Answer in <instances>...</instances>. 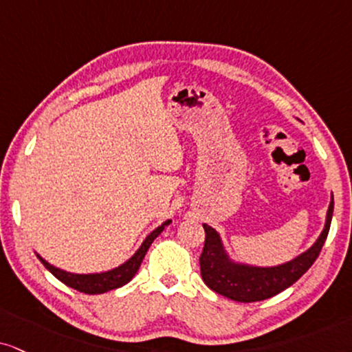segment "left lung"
<instances>
[{
	"mask_svg": "<svg viewBox=\"0 0 352 352\" xmlns=\"http://www.w3.org/2000/svg\"><path fill=\"white\" fill-rule=\"evenodd\" d=\"M333 207L335 202L331 196L324 227L314 245L296 258L276 266H256V264L236 261L225 250L220 233L210 225L204 223L206 243L199 259L204 282L214 292L235 302H259L277 296L300 279L318 258L331 225Z\"/></svg>",
	"mask_w": 352,
	"mask_h": 352,
	"instance_id": "8db88e82",
	"label": "left lung"
}]
</instances>
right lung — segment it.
<instances>
[{
	"instance_id": "obj_1",
	"label": "right lung",
	"mask_w": 352,
	"mask_h": 352,
	"mask_svg": "<svg viewBox=\"0 0 352 352\" xmlns=\"http://www.w3.org/2000/svg\"><path fill=\"white\" fill-rule=\"evenodd\" d=\"M169 223H171V220H166V222H163L160 227H156L153 232H151L150 235L143 240L140 248H138L135 253L130 256L127 261L120 264V266L109 269V271L91 272V274H75V272H68V271H63V269H60V267H55L54 264L45 261L41 254L38 253H36V254H37V258L42 261L43 266L49 269V271L56 277V279L62 280L65 285H68V287L80 290V292L89 294V296H94V294H104V292H109V290H112V289L122 287V285H125L127 282L132 280V277L137 274L138 267H140V264L143 261V258H145L150 245L153 243L155 238L163 232L164 227H168Z\"/></svg>"
}]
</instances>
